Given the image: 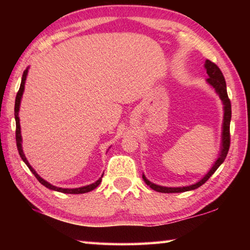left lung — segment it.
I'll return each instance as SVG.
<instances>
[{"label":"left lung","instance_id":"left-lung-1","mask_svg":"<svg viewBox=\"0 0 250 250\" xmlns=\"http://www.w3.org/2000/svg\"><path fill=\"white\" fill-rule=\"evenodd\" d=\"M205 69L206 73L208 75V78H207V83H208L211 87L214 88L215 91L217 92L219 98L223 101L224 104V119H223V130H222V145H221V154L218 155L217 160L215 161L210 170L207 172V174L203 177L201 181H198L197 183L192 184L189 186H183V188H166V186L156 185L152 183L149 180L146 179L145 175H142L143 180L149 185L152 189H154L156 192L160 193H181V192H186V191H192V189H195L200 188L205 182L209 179V177L214 174L215 171L217 170L219 166L225 161L228 150H229V145H230V134H229V125H230V119H231V104L230 100L228 98L227 95V89H226V82L225 78H224L223 73L221 69L218 68L216 64H214L213 62H210L207 59L205 62Z\"/></svg>","mask_w":250,"mask_h":250}]
</instances>
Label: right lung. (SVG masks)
<instances>
[{
	"instance_id": "add662e5",
	"label": "right lung",
	"mask_w": 250,
	"mask_h": 250,
	"mask_svg": "<svg viewBox=\"0 0 250 250\" xmlns=\"http://www.w3.org/2000/svg\"><path fill=\"white\" fill-rule=\"evenodd\" d=\"M28 73V67L26 69L24 70L23 76H22V82H21V86H20V89L18 91V95H16V98H15V108H14V116H15V121H16V132H15V137H16V146H18V150H19V153L21 155V158L25 162V164L28 167L29 170L33 173L34 175L37 180L40 181L41 184H43L45 188H47L49 189H53V191H57V192H62V193H65V194H83V193H87V192H90L92 189H95L97 186H98L101 183V179H103L104 174L101 175L100 179L98 181H96L95 183L89 184V185H86V186H83V188H57V186H54L50 183H48L47 181H45L44 179H42V177L37 174L36 171L34 170V168L31 167V164L28 163L27 159L25 158V154L23 152L22 149V135H21V125H20V118H19V111H20V104H21V99H22V96H23V92H24V87H25V80H26V76Z\"/></svg>"
}]
</instances>
